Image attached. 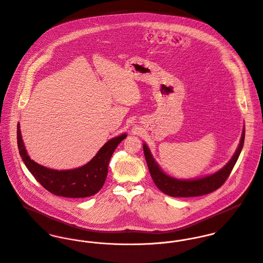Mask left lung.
Listing matches in <instances>:
<instances>
[{
    "mask_svg": "<svg viewBox=\"0 0 263 263\" xmlns=\"http://www.w3.org/2000/svg\"><path fill=\"white\" fill-rule=\"evenodd\" d=\"M244 139L245 125L243 126L239 145L225 166L212 174L191 179H179L168 175L156 162L152 155L150 148L146 143L143 144V148L151 176L156 186L163 193L172 197H192L211 193L223 185L240 156V153L244 145Z\"/></svg>",
    "mask_w": 263,
    "mask_h": 263,
    "instance_id": "1",
    "label": "left lung"
}]
</instances>
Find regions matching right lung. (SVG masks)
<instances>
[{
	"instance_id": "obj_1",
	"label": "right lung",
	"mask_w": 263,
	"mask_h": 263,
	"mask_svg": "<svg viewBox=\"0 0 263 263\" xmlns=\"http://www.w3.org/2000/svg\"><path fill=\"white\" fill-rule=\"evenodd\" d=\"M126 137V133H123L110 139L88 163L81 167L69 170H54L31 160L22 139L20 123L17 124L18 149L27 169L46 190L54 195L70 198L88 197L102 188L113 152Z\"/></svg>"
}]
</instances>
